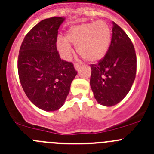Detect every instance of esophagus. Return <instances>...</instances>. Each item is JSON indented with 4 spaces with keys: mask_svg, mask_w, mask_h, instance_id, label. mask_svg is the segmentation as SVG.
Masks as SVG:
<instances>
[{
    "mask_svg": "<svg viewBox=\"0 0 154 154\" xmlns=\"http://www.w3.org/2000/svg\"><path fill=\"white\" fill-rule=\"evenodd\" d=\"M74 68H75L76 71H79V70L80 69V68H81V66H80V64H78V63H74Z\"/></svg>",
    "mask_w": 154,
    "mask_h": 154,
    "instance_id": "esophagus-1",
    "label": "esophagus"
}]
</instances>
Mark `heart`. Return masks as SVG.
<instances>
[{
  "mask_svg": "<svg viewBox=\"0 0 154 154\" xmlns=\"http://www.w3.org/2000/svg\"><path fill=\"white\" fill-rule=\"evenodd\" d=\"M112 32L104 21L75 24L66 32L64 38H58L57 47L65 60L69 59L72 48L76 46L80 57L89 63H97L106 56L111 43Z\"/></svg>",
  "mask_w": 154,
  "mask_h": 154,
  "instance_id": "obj_1",
  "label": "heart"
}]
</instances>
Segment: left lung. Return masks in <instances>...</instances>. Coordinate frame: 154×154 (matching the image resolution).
<instances>
[{
    "label": "left lung",
    "instance_id": "1",
    "mask_svg": "<svg viewBox=\"0 0 154 154\" xmlns=\"http://www.w3.org/2000/svg\"><path fill=\"white\" fill-rule=\"evenodd\" d=\"M112 35L106 56L91 65L90 86L97 103L112 106L122 101L131 88L136 73V56L131 40L113 22Z\"/></svg>",
    "mask_w": 154,
    "mask_h": 154
}]
</instances>
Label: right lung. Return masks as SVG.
<instances>
[{"mask_svg":"<svg viewBox=\"0 0 154 154\" xmlns=\"http://www.w3.org/2000/svg\"><path fill=\"white\" fill-rule=\"evenodd\" d=\"M66 18L44 19L26 35L18 59L21 86L38 108L51 112L61 108L77 72L71 63L61 60L57 48L58 29Z\"/></svg>","mask_w":154,"mask_h":154,"instance_id":"right-lung-1","label":"right lung"}]
</instances>
